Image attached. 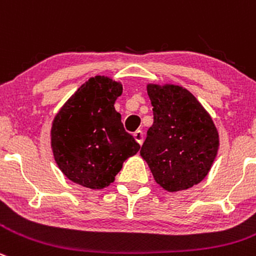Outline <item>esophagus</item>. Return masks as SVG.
<instances>
[{"label": "esophagus", "instance_id": "1", "mask_svg": "<svg viewBox=\"0 0 256 256\" xmlns=\"http://www.w3.org/2000/svg\"><path fill=\"white\" fill-rule=\"evenodd\" d=\"M134 138H135L136 142H138L140 145H142V142H144V132H142V130L135 131V132H134Z\"/></svg>", "mask_w": 256, "mask_h": 256}]
</instances>
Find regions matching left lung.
<instances>
[{
	"label": "left lung",
	"instance_id": "1",
	"mask_svg": "<svg viewBox=\"0 0 256 256\" xmlns=\"http://www.w3.org/2000/svg\"><path fill=\"white\" fill-rule=\"evenodd\" d=\"M154 122L140 155L155 182L168 192L184 190L208 174L220 146L212 117L194 96L176 84L146 86Z\"/></svg>",
	"mask_w": 256,
	"mask_h": 256
}]
</instances>
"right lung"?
I'll list each match as a JSON object with an SVG mask.
<instances>
[{
	"label": "right lung",
	"instance_id": "right-lung-1",
	"mask_svg": "<svg viewBox=\"0 0 256 256\" xmlns=\"http://www.w3.org/2000/svg\"><path fill=\"white\" fill-rule=\"evenodd\" d=\"M122 84L104 76L90 78L63 104L52 124L56 163L82 187L102 190L114 180L126 159L140 145L126 132L114 101Z\"/></svg>",
	"mask_w": 256,
	"mask_h": 256
}]
</instances>
